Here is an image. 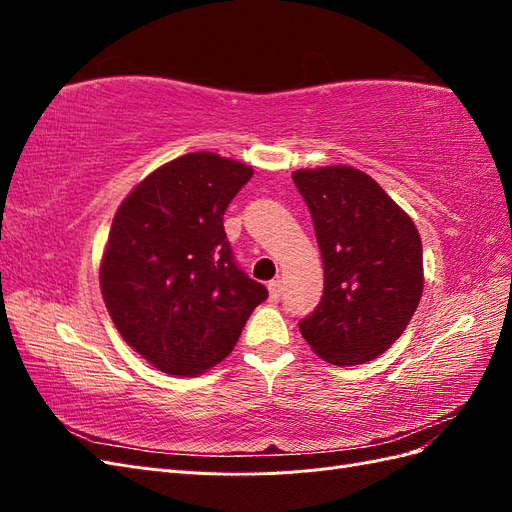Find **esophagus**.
<instances>
[{"instance_id":"obj_1","label":"esophagus","mask_w":512,"mask_h":512,"mask_svg":"<svg viewBox=\"0 0 512 512\" xmlns=\"http://www.w3.org/2000/svg\"><path fill=\"white\" fill-rule=\"evenodd\" d=\"M282 280H273L269 282V299L271 301H280L282 299Z\"/></svg>"}]
</instances>
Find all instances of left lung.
<instances>
[{
  "mask_svg": "<svg viewBox=\"0 0 512 512\" xmlns=\"http://www.w3.org/2000/svg\"><path fill=\"white\" fill-rule=\"evenodd\" d=\"M312 213L324 265L318 307L299 322L333 365H361L406 331L423 294V245L410 215L350 166L292 173Z\"/></svg>",
  "mask_w": 512,
  "mask_h": 512,
  "instance_id": "obj_1",
  "label": "left lung"
}]
</instances>
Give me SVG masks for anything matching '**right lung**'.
I'll return each instance as SVG.
<instances>
[{
  "instance_id": "1",
  "label": "right lung",
  "mask_w": 512,
  "mask_h": 512,
  "mask_svg": "<svg viewBox=\"0 0 512 512\" xmlns=\"http://www.w3.org/2000/svg\"><path fill=\"white\" fill-rule=\"evenodd\" d=\"M252 175L218 153H185L153 170L115 213L102 297L121 337L164 374L218 365L269 297L239 269L224 230L226 207Z\"/></svg>"
}]
</instances>
